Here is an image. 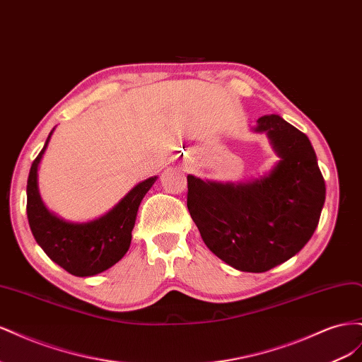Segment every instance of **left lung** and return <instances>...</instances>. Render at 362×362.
<instances>
[{"instance_id":"1","label":"left lung","mask_w":362,"mask_h":362,"mask_svg":"<svg viewBox=\"0 0 362 362\" xmlns=\"http://www.w3.org/2000/svg\"><path fill=\"white\" fill-rule=\"evenodd\" d=\"M264 133L279 160L267 173L240 182L189 175L187 208L206 247L231 267L261 273L310 242L326 187L310 139L278 115L250 128Z\"/></svg>"}]
</instances>
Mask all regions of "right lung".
I'll use <instances>...</instances> for the list:
<instances>
[{"mask_svg": "<svg viewBox=\"0 0 362 362\" xmlns=\"http://www.w3.org/2000/svg\"><path fill=\"white\" fill-rule=\"evenodd\" d=\"M51 133L33 161L27 181V216L31 233L43 252L74 276H95L124 258L131 245L140 202L157 181L151 177L134 185L112 210L89 222H69L51 213L39 192V164Z\"/></svg>", "mask_w": 362, "mask_h": 362, "instance_id": "obj_1", "label": "right lung"}]
</instances>
